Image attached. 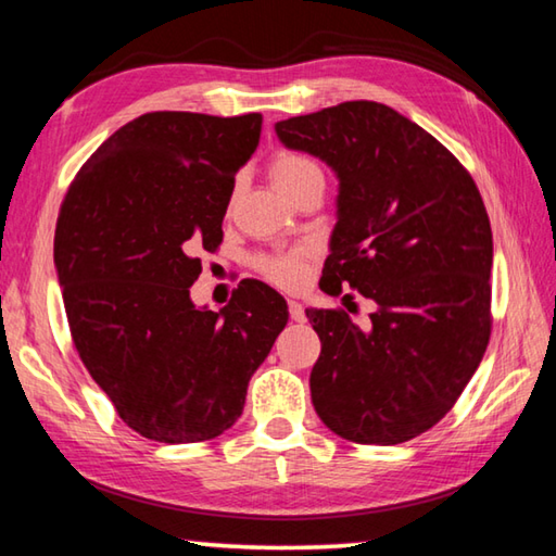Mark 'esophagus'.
I'll list each match as a JSON object with an SVG mask.
<instances>
[{
    "mask_svg": "<svg viewBox=\"0 0 556 556\" xmlns=\"http://www.w3.org/2000/svg\"><path fill=\"white\" fill-rule=\"evenodd\" d=\"M289 316L296 323H306V308L299 304V301H289Z\"/></svg>",
    "mask_w": 556,
    "mask_h": 556,
    "instance_id": "esophagus-1",
    "label": "esophagus"
}]
</instances>
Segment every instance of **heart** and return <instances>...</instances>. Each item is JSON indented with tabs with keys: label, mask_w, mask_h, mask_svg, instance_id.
I'll return each instance as SVG.
<instances>
[{
	"label": "heart",
	"mask_w": 556,
	"mask_h": 556,
	"mask_svg": "<svg viewBox=\"0 0 556 556\" xmlns=\"http://www.w3.org/2000/svg\"><path fill=\"white\" fill-rule=\"evenodd\" d=\"M269 177H271V185H275L281 194L291 197L306 179L323 177V173L313 157L296 153V150H281V153L271 157ZM311 257H313L311 248H296V250L281 252V255H275V257H260L257 269L269 281H275V285L291 289L304 281Z\"/></svg>",
	"instance_id": "obj_1"
}]
</instances>
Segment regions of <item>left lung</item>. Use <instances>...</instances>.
Listing matches in <instances>:
<instances>
[{"label":"left lung","instance_id":"obj_1","mask_svg":"<svg viewBox=\"0 0 556 556\" xmlns=\"http://www.w3.org/2000/svg\"><path fill=\"white\" fill-rule=\"evenodd\" d=\"M281 143L338 175V224L320 289L371 299V328L308 308L318 418L350 442L399 445L459 399L491 336L493 238L471 175L387 104L345 102L275 124Z\"/></svg>","mask_w":556,"mask_h":556}]
</instances>
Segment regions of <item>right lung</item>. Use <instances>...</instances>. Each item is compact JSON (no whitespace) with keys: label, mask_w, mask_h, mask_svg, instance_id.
Segmentation results:
<instances>
[{"label":"right lung","mask_w":556,"mask_h":556,"mask_svg":"<svg viewBox=\"0 0 556 556\" xmlns=\"http://www.w3.org/2000/svg\"><path fill=\"white\" fill-rule=\"evenodd\" d=\"M260 130V114H143L94 150L60 206L53 255L79 359L148 440L181 445L233 426L287 326V301L262 281L218 313L189 299L197 252L224 240Z\"/></svg>","instance_id":"right-lung-1"}]
</instances>
